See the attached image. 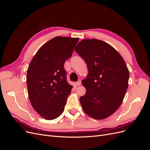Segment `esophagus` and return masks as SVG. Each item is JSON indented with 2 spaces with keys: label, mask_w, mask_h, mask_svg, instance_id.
I'll return each mask as SVG.
<instances>
[{
  "label": "esophagus",
  "mask_w": 150,
  "mask_h": 150,
  "mask_svg": "<svg viewBox=\"0 0 150 150\" xmlns=\"http://www.w3.org/2000/svg\"><path fill=\"white\" fill-rule=\"evenodd\" d=\"M81 79L78 80V82H76V85L77 86H80V85H81Z\"/></svg>",
  "instance_id": "1"
}]
</instances>
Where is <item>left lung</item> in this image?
<instances>
[{"label":"left lung","mask_w":150,"mask_h":150,"mask_svg":"<svg viewBox=\"0 0 150 150\" xmlns=\"http://www.w3.org/2000/svg\"><path fill=\"white\" fill-rule=\"evenodd\" d=\"M75 51L84 60L89 71L82 81L86 92L80 98L81 106L93 118L105 119L123 100L128 86V67L116 50L101 40H82Z\"/></svg>","instance_id":"8db88e82"}]
</instances>
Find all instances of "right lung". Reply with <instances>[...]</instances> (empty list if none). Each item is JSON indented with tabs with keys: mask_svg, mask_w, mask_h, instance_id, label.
Wrapping results in <instances>:
<instances>
[{
	"mask_svg": "<svg viewBox=\"0 0 150 150\" xmlns=\"http://www.w3.org/2000/svg\"><path fill=\"white\" fill-rule=\"evenodd\" d=\"M78 40L54 38L38 50L30 63L27 74L29 98L34 110L45 120L56 119L64 110L73 86L67 83L64 65Z\"/></svg>",
	"mask_w": 150,
	"mask_h": 150,
	"instance_id": "obj_1",
	"label": "right lung"
}]
</instances>
